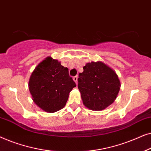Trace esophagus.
Listing matches in <instances>:
<instances>
[{
	"label": "esophagus",
	"mask_w": 151,
	"mask_h": 151,
	"mask_svg": "<svg viewBox=\"0 0 151 151\" xmlns=\"http://www.w3.org/2000/svg\"><path fill=\"white\" fill-rule=\"evenodd\" d=\"M78 76H74V77L73 78V80L74 81H75V82L76 84L78 83Z\"/></svg>",
	"instance_id": "34e87169"
}]
</instances>
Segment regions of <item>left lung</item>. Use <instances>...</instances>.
<instances>
[{
	"mask_svg": "<svg viewBox=\"0 0 151 151\" xmlns=\"http://www.w3.org/2000/svg\"><path fill=\"white\" fill-rule=\"evenodd\" d=\"M79 73L78 85L83 104L93 111L106 109L114 102L120 82L115 72L102 62H91Z\"/></svg>",
	"mask_w": 151,
	"mask_h": 151,
	"instance_id": "obj_1",
	"label": "left lung"
}]
</instances>
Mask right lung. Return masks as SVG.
Instances as JSON below:
<instances>
[{"instance_id":"obj_1","label":"right lung","mask_w":151,"mask_h":151,"mask_svg":"<svg viewBox=\"0 0 151 151\" xmlns=\"http://www.w3.org/2000/svg\"><path fill=\"white\" fill-rule=\"evenodd\" d=\"M76 86L68 68L51 57H47L35 68L29 82L33 100L49 113L63 109L69 93Z\"/></svg>"}]
</instances>
